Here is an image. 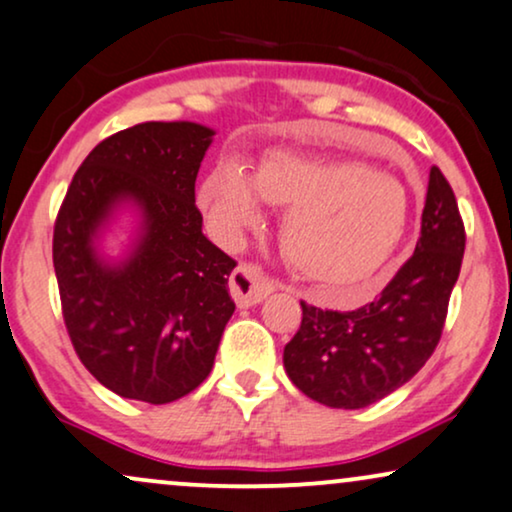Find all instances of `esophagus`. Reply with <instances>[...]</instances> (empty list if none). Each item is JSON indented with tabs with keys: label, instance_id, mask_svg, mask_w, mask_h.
Instances as JSON below:
<instances>
[{
	"label": "esophagus",
	"instance_id": "obj_1",
	"mask_svg": "<svg viewBox=\"0 0 512 512\" xmlns=\"http://www.w3.org/2000/svg\"><path fill=\"white\" fill-rule=\"evenodd\" d=\"M229 288H231V297H234L238 307H252V304L262 302L264 297L276 288V283L271 281L260 267H255V264L250 262H243L238 264L234 274H231Z\"/></svg>",
	"mask_w": 512,
	"mask_h": 512
}]
</instances>
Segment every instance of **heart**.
<instances>
[{
	"label": "heart",
	"mask_w": 512,
	"mask_h": 512,
	"mask_svg": "<svg viewBox=\"0 0 512 512\" xmlns=\"http://www.w3.org/2000/svg\"><path fill=\"white\" fill-rule=\"evenodd\" d=\"M262 203L286 212L281 245L302 276L347 286L373 276L409 226V193L361 160L271 153L245 174L217 165L200 186V208L222 241L236 245L264 224Z\"/></svg>",
	"instance_id": "1"
}]
</instances>
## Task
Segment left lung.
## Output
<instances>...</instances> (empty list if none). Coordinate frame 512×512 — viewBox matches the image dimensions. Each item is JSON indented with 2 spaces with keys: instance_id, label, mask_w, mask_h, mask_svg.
I'll return each instance as SVG.
<instances>
[{
  "instance_id": "left-lung-1",
  "label": "left lung",
  "mask_w": 512,
  "mask_h": 512,
  "mask_svg": "<svg viewBox=\"0 0 512 512\" xmlns=\"http://www.w3.org/2000/svg\"><path fill=\"white\" fill-rule=\"evenodd\" d=\"M463 250L454 189L432 167L416 250L383 293L352 312L300 302V331L283 349L297 390L331 409H364L409 383L442 338Z\"/></svg>"
}]
</instances>
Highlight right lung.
Here are the masks:
<instances>
[{"mask_svg":"<svg viewBox=\"0 0 512 512\" xmlns=\"http://www.w3.org/2000/svg\"><path fill=\"white\" fill-rule=\"evenodd\" d=\"M196 122H141L103 139L70 181L54 269L77 357L125 399L170 404L208 378L236 304V267L203 236L196 177L212 144ZM122 202L142 215L135 248L108 263L93 241Z\"/></svg>","mask_w":512,"mask_h":512,"instance_id":"right-lung-1","label":"right lung"}]
</instances>
